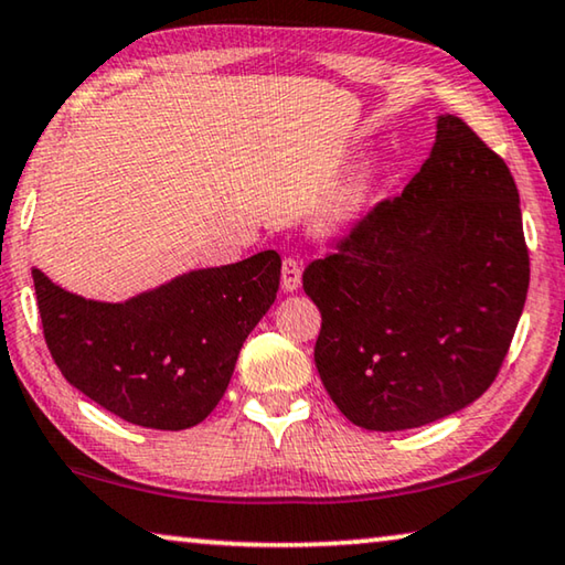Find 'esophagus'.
Segmentation results:
<instances>
[{
    "instance_id": "esophagus-1",
    "label": "esophagus",
    "mask_w": 565,
    "mask_h": 565,
    "mask_svg": "<svg viewBox=\"0 0 565 565\" xmlns=\"http://www.w3.org/2000/svg\"><path fill=\"white\" fill-rule=\"evenodd\" d=\"M302 280V265L295 257L282 259V290H298Z\"/></svg>"
}]
</instances>
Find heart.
<instances>
[{
	"label": "heart",
	"mask_w": 565,
	"mask_h": 565,
	"mask_svg": "<svg viewBox=\"0 0 565 565\" xmlns=\"http://www.w3.org/2000/svg\"><path fill=\"white\" fill-rule=\"evenodd\" d=\"M366 210V179L351 177L335 189L323 206V227L328 232H343Z\"/></svg>",
	"instance_id": "obj_1"
}]
</instances>
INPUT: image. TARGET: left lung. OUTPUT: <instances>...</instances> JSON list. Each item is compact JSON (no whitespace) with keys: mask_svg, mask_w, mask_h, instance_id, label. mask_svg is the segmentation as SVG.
I'll return each mask as SVG.
<instances>
[{"mask_svg":"<svg viewBox=\"0 0 565 565\" xmlns=\"http://www.w3.org/2000/svg\"><path fill=\"white\" fill-rule=\"evenodd\" d=\"M302 273L316 366L355 427L402 431L470 406L505 361L531 282L505 161L457 116L429 159Z\"/></svg>","mask_w":565,"mask_h":565,"instance_id":"left-lung-1","label":"left lung"}]
</instances>
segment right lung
Listing matches in <instances>:
<instances>
[{
  "label": "right lung",
  "instance_id": "obj_1",
  "mask_svg": "<svg viewBox=\"0 0 565 565\" xmlns=\"http://www.w3.org/2000/svg\"><path fill=\"white\" fill-rule=\"evenodd\" d=\"M280 255L192 270L126 302L85 300L32 267L45 343L71 384L146 429L199 424L227 392L245 338L275 302Z\"/></svg>",
  "mask_w": 565,
  "mask_h": 565
}]
</instances>
